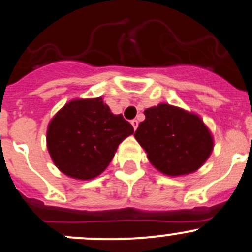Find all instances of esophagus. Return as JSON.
I'll return each mask as SVG.
<instances>
[{
  "label": "esophagus",
  "instance_id": "esophagus-1",
  "mask_svg": "<svg viewBox=\"0 0 252 252\" xmlns=\"http://www.w3.org/2000/svg\"><path fill=\"white\" fill-rule=\"evenodd\" d=\"M130 123H131V126H133L134 129L138 128V121H136V119H133V121H131Z\"/></svg>",
  "mask_w": 252,
  "mask_h": 252
}]
</instances>
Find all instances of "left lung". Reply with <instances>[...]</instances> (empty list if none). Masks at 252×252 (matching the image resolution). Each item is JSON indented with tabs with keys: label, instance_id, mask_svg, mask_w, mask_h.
Listing matches in <instances>:
<instances>
[{
	"label": "left lung",
	"instance_id": "1",
	"mask_svg": "<svg viewBox=\"0 0 252 252\" xmlns=\"http://www.w3.org/2000/svg\"><path fill=\"white\" fill-rule=\"evenodd\" d=\"M144 114L145 121L134 136L156 170L172 177L185 176L208 160L214 139L198 114L168 103L146 108Z\"/></svg>",
	"mask_w": 252,
	"mask_h": 252
}]
</instances>
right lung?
Masks as SVG:
<instances>
[{
  "mask_svg": "<svg viewBox=\"0 0 252 252\" xmlns=\"http://www.w3.org/2000/svg\"><path fill=\"white\" fill-rule=\"evenodd\" d=\"M133 133L131 124L112 113L102 97L76 98L49 122L46 146L61 172L87 181L106 170L119 144Z\"/></svg>",
  "mask_w": 252,
  "mask_h": 252,
  "instance_id": "1",
  "label": "right lung"
}]
</instances>
